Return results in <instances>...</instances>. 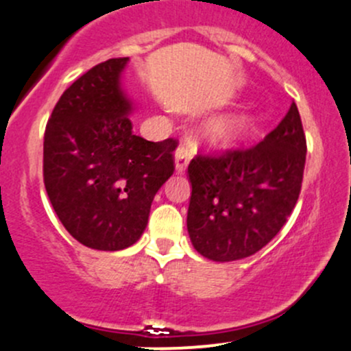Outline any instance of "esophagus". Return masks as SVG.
Listing matches in <instances>:
<instances>
[{"instance_id":"1","label":"esophagus","mask_w":351,"mask_h":351,"mask_svg":"<svg viewBox=\"0 0 351 351\" xmlns=\"http://www.w3.org/2000/svg\"><path fill=\"white\" fill-rule=\"evenodd\" d=\"M188 161H190V153H188V149H184L183 146H182V148L176 149V153H175V168H176V173H178V175L184 173V169H186V167H188Z\"/></svg>"}]
</instances>
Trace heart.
<instances>
[{"label":"heart","mask_w":351,"mask_h":351,"mask_svg":"<svg viewBox=\"0 0 351 351\" xmlns=\"http://www.w3.org/2000/svg\"><path fill=\"white\" fill-rule=\"evenodd\" d=\"M255 126V119L248 113H234L217 117L206 123L202 130V136L206 143L217 148H228L237 145Z\"/></svg>","instance_id":"obj_1"}]
</instances>
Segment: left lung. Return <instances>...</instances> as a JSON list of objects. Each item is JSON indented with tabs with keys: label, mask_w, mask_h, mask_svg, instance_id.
<instances>
[{
	"label": "left lung",
	"mask_w": 351,
	"mask_h": 351,
	"mask_svg": "<svg viewBox=\"0 0 351 351\" xmlns=\"http://www.w3.org/2000/svg\"><path fill=\"white\" fill-rule=\"evenodd\" d=\"M305 158L306 140L295 103L252 148L195 156L188 165L186 226L196 252L223 263L269 243L296 205Z\"/></svg>",
	"instance_id": "1"
}]
</instances>
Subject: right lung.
I'll return each mask as SVG.
<instances>
[{"instance_id":"1","label":"right lung","mask_w":351,"mask_h":351,"mask_svg":"<svg viewBox=\"0 0 351 351\" xmlns=\"http://www.w3.org/2000/svg\"><path fill=\"white\" fill-rule=\"evenodd\" d=\"M130 58H111L58 99L43 143V180L53 210L80 243L118 252L140 240L156 191L175 171L178 141L133 133L121 90Z\"/></svg>"}]
</instances>
